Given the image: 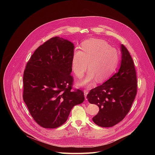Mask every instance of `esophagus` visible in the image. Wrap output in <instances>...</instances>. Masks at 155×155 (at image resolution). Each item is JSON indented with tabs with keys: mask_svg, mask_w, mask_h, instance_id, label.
<instances>
[{
	"mask_svg": "<svg viewBox=\"0 0 155 155\" xmlns=\"http://www.w3.org/2000/svg\"><path fill=\"white\" fill-rule=\"evenodd\" d=\"M88 94V89H87V90H84V95H85V100H87V96Z\"/></svg>",
	"mask_w": 155,
	"mask_h": 155,
	"instance_id": "1",
	"label": "esophagus"
}]
</instances>
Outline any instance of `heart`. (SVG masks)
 <instances>
[{"mask_svg": "<svg viewBox=\"0 0 155 155\" xmlns=\"http://www.w3.org/2000/svg\"><path fill=\"white\" fill-rule=\"evenodd\" d=\"M81 49L74 51L71 67L74 74L81 78L88 68V74L79 82L80 86H91L96 81L102 82L114 73L118 61L117 50L101 39H91L81 45Z\"/></svg>", "mask_w": 155, "mask_h": 155, "instance_id": "1", "label": "heart"}]
</instances>
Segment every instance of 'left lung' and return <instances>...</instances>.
<instances>
[{"instance_id": "left-lung-1", "label": "left lung", "mask_w": 155, "mask_h": 155, "mask_svg": "<svg viewBox=\"0 0 155 155\" xmlns=\"http://www.w3.org/2000/svg\"><path fill=\"white\" fill-rule=\"evenodd\" d=\"M120 51L121 61L117 71L87 95L89 102L99 107L92 120L101 127H113L122 120L130 110L137 94V76L132 57L123 45Z\"/></svg>"}]
</instances>
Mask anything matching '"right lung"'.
Wrapping results in <instances>:
<instances>
[{
    "label": "right lung",
    "instance_id": "obj_1",
    "mask_svg": "<svg viewBox=\"0 0 155 155\" xmlns=\"http://www.w3.org/2000/svg\"><path fill=\"white\" fill-rule=\"evenodd\" d=\"M74 44L58 36L41 45L27 62L23 76V100L34 120L45 128L66 122L70 111L85 100L71 90Z\"/></svg>",
    "mask_w": 155,
    "mask_h": 155
}]
</instances>
